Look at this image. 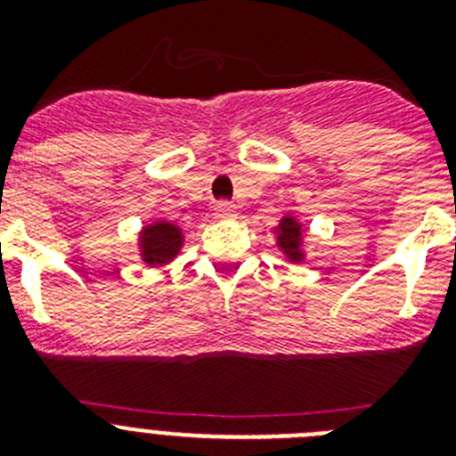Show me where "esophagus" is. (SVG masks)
Masks as SVG:
<instances>
[{"label":"esophagus","instance_id":"esophagus-1","mask_svg":"<svg viewBox=\"0 0 456 456\" xmlns=\"http://www.w3.org/2000/svg\"><path fill=\"white\" fill-rule=\"evenodd\" d=\"M215 212H216V216H221V219H228V216L237 215V208L232 203H228V200H221V203H216Z\"/></svg>","mask_w":456,"mask_h":456}]
</instances>
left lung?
<instances>
[{
  "mask_svg": "<svg viewBox=\"0 0 456 456\" xmlns=\"http://www.w3.org/2000/svg\"><path fill=\"white\" fill-rule=\"evenodd\" d=\"M273 237L281 256L292 265L305 263L308 251H305V240H308V225L297 215L288 212L281 216L278 225H273Z\"/></svg>",
  "mask_w": 456,
  "mask_h": 456,
  "instance_id": "obj_1",
  "label": "left lung"
}]
</instances>
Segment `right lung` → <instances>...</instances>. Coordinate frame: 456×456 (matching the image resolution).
<instances>
[{"instance_id":"add662e5","label":"right lung","mask_w":456,"mask_h":456,"mask_svg":"<svg viewBox=\"0 0 456 456\" xmlns=\"http://www.w3.org/2000/svg\"><path fill=\"white\" fill-rule=\"evenodd\" d=\"M183 247L184 231L164 216L148 221L136 232V251H139V260L146 267H168L180 256Z\"/></svg>"}]
</instances>
